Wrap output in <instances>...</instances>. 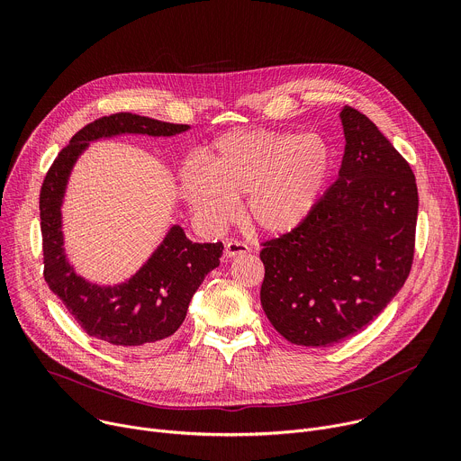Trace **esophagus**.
Segmentation results:
<instances>
[{
    "label": "esophagus",
    "instance_id": "obj_1",
    "mask_svg": "<svg viewBox=\"0 0 461 461\" xmlns=\"http://www.w3.org/2000/svg\"><path fill=\"white\" fill-rule=\"evenodd\" d=\"M249 251V246L246 242H240V240H228L226 246H224V255L228 258L235 257V255H240V253H248Z\"/></svg>",
    "mask_w": 461,
    "mask_h": 461
}]
</instances>
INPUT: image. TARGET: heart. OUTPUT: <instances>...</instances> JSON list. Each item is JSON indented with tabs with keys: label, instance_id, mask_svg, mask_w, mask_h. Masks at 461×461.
I'll list each match as a JSON object with an SVG mask.
<instances>
[{
	"label": "heart",
	"instance_id": "b5f03b06",
	"mask_svg": "<svg viewBox=\"0 0 461 461\" xmlns=\"http://www.w3.org/2000/svg\"><path fill=\"white\" fill-rule=\"evenodd\" d=\"M201 164L180 171V185L194 215L210 228H224L244 196V219L267 235L303 226L330 185L336 151L321 133L235 131L201 153Z\"/></svg>",
	"mask_w": 461,
	"mask_h": 461
}]
</instances>
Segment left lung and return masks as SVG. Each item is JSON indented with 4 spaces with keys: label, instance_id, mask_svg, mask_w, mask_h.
Returning a JSON list of instances; mask_svg holds the SVG:
<instances>
[{
    "label": "left lung",
    "instance_id": "left-lung-1",
    "mask_svg": "<svg viewBox=\"0 0 461 461\" xmlns=\"http://www.w3.org/2000/svg\"><path fill=\"white\" fill-rule=\"evenodd\" d=\"M338 180L297 230L262 242L260 304L294 345L332 347L374 321L414 258L418 187L409 162L357 109L341 111Z\"/></svg>",
    "mask_w": 461,
    "mask_h": 461
}]
</instances>
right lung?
Masks as SVG:
<instances>
[{
    "label": "right lung",
    "instance_id": "obj_1",
    "mask_svg": "<svg viewBox=\"0 0 461 461\" xmlns=\"http://www.w3.org/2000/svg\"><path fill=\"white\" fill-rule=\"evenodd\" d=\"M189 125L116 113L102 116L71 139L49 167L40 191L43 277L82 330L123 350H153L173 336L185 319L193 294L219 267L222 242H191L173 226L146 265L129 281L98 286L77 276L63 249L61 201L71 169L91 140L116 135L173 137Z\"/></svg>",
    "mask_w": 461,
    "mask_h": 461
}]
</instances>
